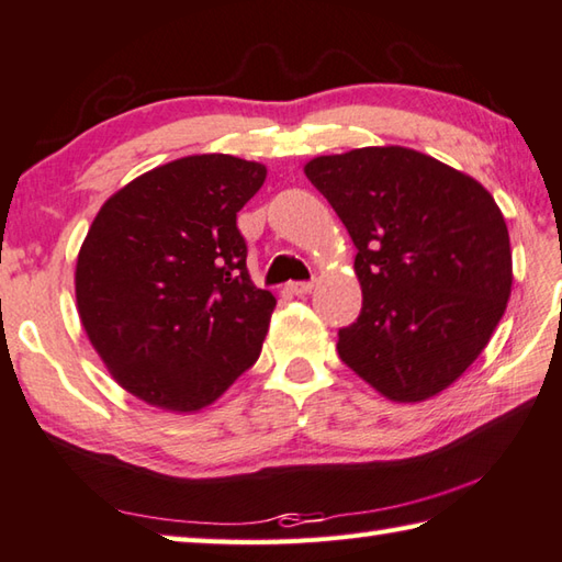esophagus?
I'll return each instance as SVG.
<instances>
[{"instance_id":"esophagus-1","label":"esophagus","mask_w":562,"mask_h":562,"mask_svg":"<svg viewBox=\"0 0 562 562\" xmlns=\"http://www.w3.org/2000/svg\"><path fill=\"white\" fill-rule=\"evenodd\" d=\"M290 290L294 294H300V297H304V294H310L312 290H315V282H290Z\"/></svg>"}]
</instances>
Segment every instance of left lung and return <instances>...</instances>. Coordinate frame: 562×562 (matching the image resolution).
<instances>
[{
    "label": "left lung",
    "mask_w": 562,
    "mask_h": 562,
    "mask_svg": "<svg viewBox=\"0 0 562 562\" xmlns=\"http://www.w3.org/2000/svg\"><path fill=\"white\" fill-rule=\"evenodd\" d=\"M357 245L351 372L398 404L449 389L486 349L513 284L508 227L479 180L418 150L369 146L304 166Z\"/></svg>",
    "instance_id": "left-lung-1"
}]
</instances>
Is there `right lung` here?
Listing matches in <instances>:
<instances>
[{"mask_svg": "<svg viewBox=\"0 0 562 562\" xmlns=\"http://www.w3.org/2000/svg\"><path fill=\"white\" fill-rule=\"evenodd\" d=\"M268 168L186 156L116 190L76 260V310L111 376L140 402L193 414L260 357L278 300L255 288L237 211Z\"/></svg>", "mask_w": 562, "mask_h": 562, "instance_id": "obj_1", "label": "right lung"}]
</instances>
